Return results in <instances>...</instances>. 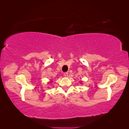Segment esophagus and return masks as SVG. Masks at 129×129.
I'll use <instances>...</instances> for the list:
<instances>
[{
  "mask_svg": "<svg viewBox=\"0 0 129 129\" xmlns=\"http://www.w3.org/2000/svg\"><path fill=\"white\" fill-rule=\"evenodd\" d=\"M64 76H65V77H68V72H65L64 73Z\"/></svg>",
  "mask_w": 129,
  "mask_h": 129,
  "instance_id": "esophagus-1",
  "label": "esophagus"
}]
</instances>
